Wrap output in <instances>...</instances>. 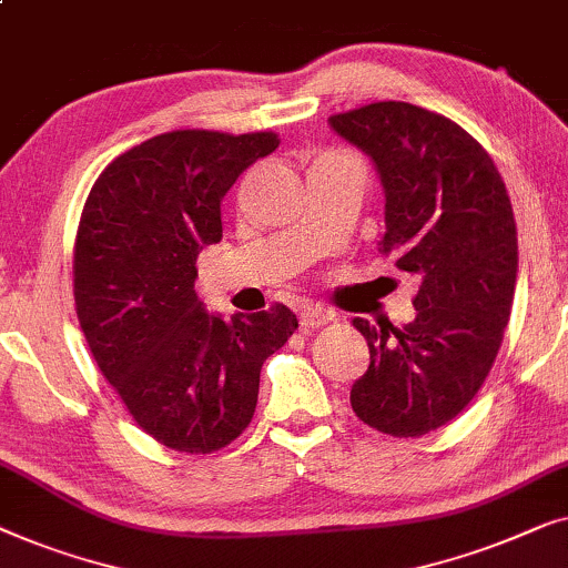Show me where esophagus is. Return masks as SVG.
Listing matches in <instances>:
<instances>
[{
	"label": "esophagus",
	"instance_id": "1",
	"mask_svg": "<svg viewBox=\"0 0 568 568\" xmlns=\"http://www.w3.org/2000/svg\"><path fill=\"white\" fill-rule=\"evenodd\" d=\"M334 318V314L329 308H322V306H306L298 314V322L303 329H318V326H326Z\"/></svg>",
	"mask_w": 568,
	"mask_h": 568
}]
</instances>
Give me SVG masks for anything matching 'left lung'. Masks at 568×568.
I'll return each instance as SVG.
<instances>
[{
  "label": "left lung",
  "mask_w": 568,
  "mask_h": 568,
  "mask_svg": "<svg viewBox=\"0 0 568 568\" xmlns=\"http://www.w3.org/2000/svg\"><path fill=\"white\" fill-rule=\"evenodd\" d=\"M329 125L381 174V252L422 277L414 322H353L371 365L349 404L383 435H427L466 409L499 353L517 283L513 203L481 143L433 110L373 102Z\"/></svg>",
  "instance_id": "8db88e82"
}]
</instances>
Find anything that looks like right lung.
I'll list each match as a JSON object with an SVG mask.
<instances>
[{
    "label": "right lung",
    "mask_w": 568,
    "mask_h": 568,
    "mask_svg": "<svg viewBox=\"0 0 568 568\" xmlns=\"http://www.w3.org/2000/svg\"><path fill=\"white\" fill-rule=\"evenodd\" d=\"M275 133L172 131L128 149L87 197L74 301L102 375L143 433L205 455L244 433L260 371L298 329L283 303L221 318L195 293L197 254L221 242V201Z\"/></svg>",
    "instance_id": "right-lung-1"
}]
</instances>
